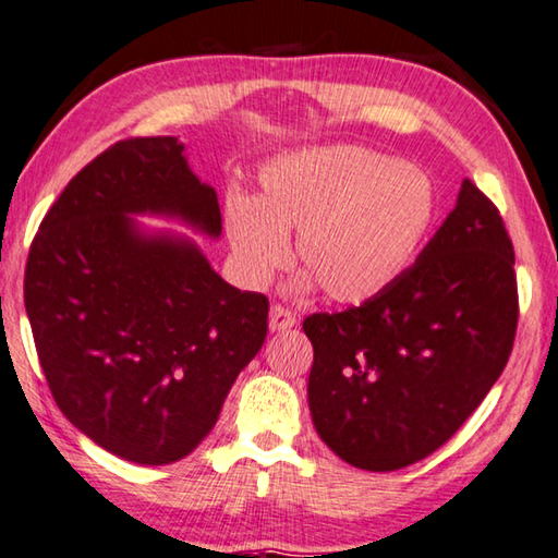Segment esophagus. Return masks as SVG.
Masks as SVG:
<instances>
[{"instance_id": "1", "label": "esophagus", "mask_w": 558, "mask_h": 558, "mask_svg": "<svg viewBox=\"0 0 558 558\" xmlns=\"http://www.w3.org/2000/svg\"><path fill=\"white\" fill-rule=\"evenodd\" d=\"M295 315L290 313V310H286V307H280V305H272L270 307V313H268V327H270V332H286V329H290V327H295Z\"/></svg>"}]
</instances>
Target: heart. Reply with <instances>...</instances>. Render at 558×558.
<instances>
[{
    "mask_svg": "<svg viewBox=\"0 0 558 558\" xmlns=\"http://www.w3.org/2000/svg\"><path fill=\"white\" fill-rule=\"evenodd\" d=\"M256 199L226 204V235L251 282H266L295 258L302 290L325 288L339 305L381 298L418 260L438 219L433 179L366 147L332 145L272 157Z\"/></svg>",
    "mask_w": 558,
    "mask_h": 558,
    "instance_id": "obj_1",
    "label": "heart"
}]
</instances>
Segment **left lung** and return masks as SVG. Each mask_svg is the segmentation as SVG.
Returning a JSON list of instances; mask_svg holds the SVG:
<instances>
[{
    "label": "left lung",
    "instance_id": "1",
    "mask_svg": "<svg viewBox=\"0 0 558 558\" xmlns=\"http://www.w3.org/2000/svg\"><path fill=\"white\" fill-rule=\"evenodd\" d=\"M307 401L349 465L391 472L438 450L502 374L517 332L514 248L465 179L456 209L381 298L310 315Z\"/></svg>",
    "mask_w": 558,
    "mask_h": 558
}]
</instances>
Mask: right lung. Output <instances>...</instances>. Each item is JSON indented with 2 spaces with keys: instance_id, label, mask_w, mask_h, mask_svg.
<instances>
[{
  "instance_id": "1",
  "label": "right lung",
  "mask_w": 558,
  "mask_h": 558,
  "mask_svg": "<svg viewBox=\"0 0 558 558\" xmlns=\"http://www.w3.org/2000/svg\"><path fill=\"white\" fill-rule=\"evenodd\" d=\"M135 216L219 241L216 189L179 137L122 140L71 179L32 243L24 305L65 418L112 456L169 465L219 421L266 342L268 300L229 286L186 233Z\"/></svg>"
}]
</instances>
